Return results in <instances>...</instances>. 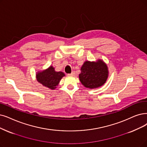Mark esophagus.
Returning <instances> with one entry per match:
<instances>
[{"label": "esophagus", "instance_id": "esophagus-1", "mask_svg": "<svg viewBox=\"0 0 147 147\" xmlns=\"http://www.w3.org/2000/svg\"><path fill=\"white\" fill-rule=\"evenodd\" d=\"M75 75V72L74 71V72H72V73L67 74V75H69V76H74Z\"/></svg>", "mask_w": 147, "mask_h": 147}]
</instances>
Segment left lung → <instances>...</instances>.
Segmentation results:
<instances>
[{
    "label": "left lung",
    "instance_id": "8db88e82",
    "mask_svg": "<svg viewBox=\"0 0 147 147\" xmlns=\"http://www.w3.org/2000/svg\"><path fill=\"white\" fill-rule=\"evenodd\" d=\"M108 68L102 60L96 62L86 61L81 68L79 78L87 88L94 89L102 86L108 77Z\"/></svg>",
    "mask_w": 147,
    "mask_h": 147
}]
</instances>
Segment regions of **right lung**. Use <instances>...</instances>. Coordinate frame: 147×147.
I'll use <instances>...</instances> for the list:
<instances>
[{
    "label": "right lung",
    "instance_id": "obj_1",
    "mask_svg": "<svg viewBox=\"0 0 147 147\" xmlns=\"http://www.w3.org/2000/svg\"><path fill=\"white\" fill-rule=\"evenodd\" d=\"M64 75L62 72H56L53 67L50 66L48 69L38 73L37 80L44 86L51 89H54Z\"/></svg>",
    "mask_w": 147,
    "mask_h": 147
}]
</instances>
